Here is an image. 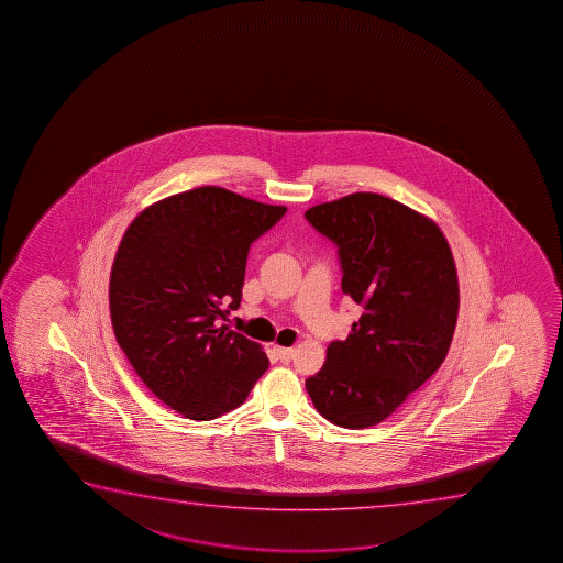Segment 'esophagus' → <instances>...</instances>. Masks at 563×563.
Segmentation results:
<instances>
[{
  "instance_id": "34e87169",
  "label": "esophagus",
  "mask_w": 563,
  "mask_h": 563,
  "mask_svg": "<svg viewBox=\"0 0 563 563\" xmlns=\"http://www.w3.org/2000/svg\"><path fill=\"white\" fill-rule=\"evenodd\" d=\"M275 354H277L278 360L290 362V360H294V355H296V350L294 347L275 346Z\"/></svg>"
}]
</instances>
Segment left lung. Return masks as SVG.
Wrapping results in <instances>:
<instances>
[{
    "label": "left lung",
    "mask_w": 563,
    "mask_h": 563,
    "mask_svg": "<svg viewBox=\"0 0 563 563\" xmlns=\"http://www.w3.org/2000/svg\"><path fill=\"white\" fill-rule=\"evenodd\" d=\"M306 219L339 247L342 292L363 308L306 388L331 423L373 427L446 357L460 308L454 257L437 223L380 194L327 201Z\"/></svg>",
    "instance_id": "1"
}]
</instances>
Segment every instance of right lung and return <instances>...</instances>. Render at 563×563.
<instances>
[{
	"mask_svg": "<svg viewBox=\"0 0 563 563\" xmlns=\"http://www.w3.org/2000/svg\"><path fill=\"white\" fill-rule=\"evenodd\" d=\"M285 213L200 186L144 209L124 232L109 278L115 339L180 416L209 421L239 408L269 367L260 344L221 321L239 309L252 242Z\"/></svg>",
	"mask_w": 563,
	"mask_h": 563,
	"instance_id": "obj_1",
	"label": "right lung"
}]
</instances>
